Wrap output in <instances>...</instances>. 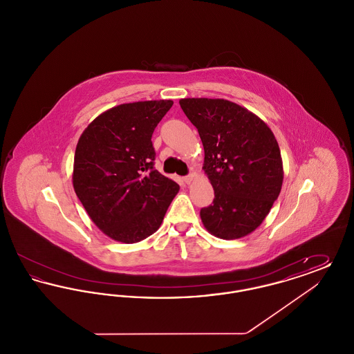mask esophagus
<instances>
[{
  "label": "esophagus",
  "instance_id": "esophagus-1",
  "mask_svg": "<svg viewBox=\"0 0 354 354\" xmlns=\"http://www.w3.org/2000/svg\"><path fill=\"white\" fill-rule=\"evenodd\" d=\"M194 176H195L194 174H189V175L185 176V178H183V180H185V185H189V183L194 180Z\"/></svg>",
  "mask_w": 354,
  "mask_h": 354
}]
</instances>
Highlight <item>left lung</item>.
Wrapping results in <instances>:
<instances>
[{"mask_svg":"<svg viewBox=\"0 0 354 354\" xmlns=\"http://www.w3.org/2000/svg\"><path fill=\"white\" fill-rule=\"evenodd\" d=\"M179 104L198 129L203 169L214 203L201 209L204 228L224 240L253 232L281 191L284 169L268 124L245 107L220 98H185Z\"/></svg>","mask_w":354,"mask_h":354,"instance_id":"1","label":"left lung"}]
</instances>
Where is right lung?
<instances>
[{
  "label": "right lung",
  "mask_w": 354,
  "mask_h": 354,
  "mask_svg": "<svg viewBox=\"0 0 354 354\" xmlns=\"http://www.w3.org/2000/svg\"><path fill=\"white\" fill-rule=\"evenodd\" d=\"M174 102L123 103L106 110L80 136L73 187L102 232L124 244L160 227L179 185L153 169L151 136Z\"/></svg>",
  "instance_id": "right-lung-1"
}]
</instances>
